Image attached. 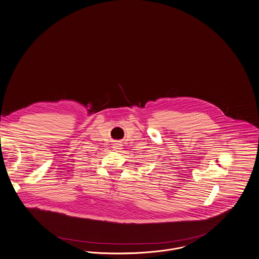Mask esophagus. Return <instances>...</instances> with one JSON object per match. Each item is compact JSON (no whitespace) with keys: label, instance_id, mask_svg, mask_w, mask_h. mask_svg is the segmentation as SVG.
<instances>
[{"label":"esophagus","instance_id":"obj_1","mask_svg":"<svg viewBox=\"0 0 259 259\" xmlns=\"http://www.w3.org/2000/svg\"><path fill=\"white\" fill-rule=\"evenodd\" d=\"M121 147H122V144H121L120 142H118V141L114 142V144H113V148H114L116 151H119V149H121Z\"/></svg>","mask_w":259,"mask_h":259}]
</instances>
